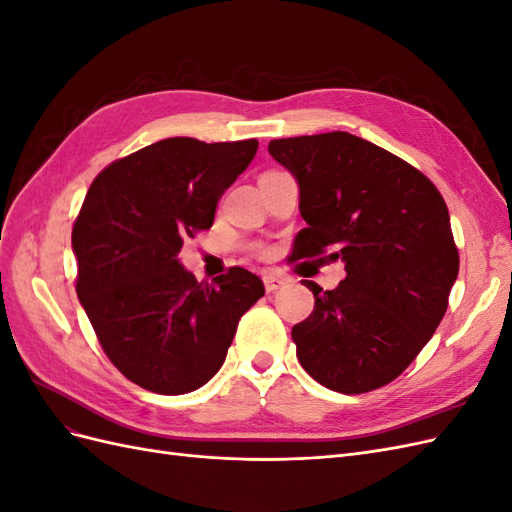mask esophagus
<instances>
[{"label": "esophagus", "mask_w": 512, "mask_h": 512, "mask_svg": "<svg viewBox=\"0 0 512 512\" xmlns=\"http://www.w3.org/2000/svg\"><path fill=\"white\" fill-rule=\"evenodd\" d=\"M262 282H265V288L267 292H275L277 288H282L286 284V277H282L280 273H265V277H262Z\"/></svg>", "instance_id": "1"}]
</instances>
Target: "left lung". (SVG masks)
<instances>
[{
  "label": "left lung",
  "instance_id": "obj_1",
  "mask_svg": "<svg viewBox=\"0 0 512 512\" xmlns=\"http://www.w3.org/2000/svg\"><path fill=\"white\" fill-rule=\"evenodd\" d=\"M269 153L299 183L307 228L294 258L342 260L346 280L314 282V312L292 327L303 369L331 391L393 382L442 322L459 252L442 194L421 170L348 132L275 138Z\"/></svg>",
  "mask_w": 512,
  "mask_h": 512
}]
</instances>
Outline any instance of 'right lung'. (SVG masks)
I'll list each match as a JSON object with an SVG mask.
<instances>
[{
	"mask_svg": "<svg viewBox=\"0 0 512 512\" xmlns=\"http://www.w3.org/2000/svg\"><path fill=\"white\" fill-rule=\"evenodd\" d=\"M256 149V138H164L106 166L85 196L72 228L76 294L111 363L151 393L207 384L241 316L265 294L252 271L230 267L207 284L177 258L185 239L211 228Z\"/></svg>",
	"mask_w": 512,
	"mask_h": 512,
	"instance_id": "1",
	"label": "right lung"
}]
</instances>
